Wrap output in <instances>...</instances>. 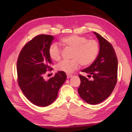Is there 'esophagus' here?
<instances>
[{
	"label": "esophagus",
	"mask_w": 132,
	"mask_h": 132,
	"mask_svg": "<svg viewBox=\"0 0 132 132\" xmlns=\"http://www.w3.org/2000/svg\"><path fill=\"white\" fill-rule=\"evenodd\" d=\"M67 78H68V79H69V78L72 77L73 75H70V74H67Z\"/></svg>",
	"instance_id": "34e87169"
}]
</instances>
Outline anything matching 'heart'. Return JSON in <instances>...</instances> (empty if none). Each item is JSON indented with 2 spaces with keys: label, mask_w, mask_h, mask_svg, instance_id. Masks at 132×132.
Returning <instances> with one entry per match:
<instances>
[{
  "label": "heart",
  "mask_w": 132,
  "mask_h": 132,
  "mask_svg": "<svg viewBox=\"0 0 132 132\" xmlns=\"http://www.w3.org/2000/svg\"><path fill=\"white\" fill-rule=\"evenodd\" d=\"M62 45L71 50L69 61H62L57 65V69L67 73H71L77 70L80 64L82 67L91 65L97 57L99 44L94 39H87L80 36L73 35L61 39ZM50 58L58 61L61 58V50L55 45H51L48 50Z\"/></svg>",
  "instance_id": "b5f03b06"
}]
</instances>
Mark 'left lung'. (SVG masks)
<instances>
[{"mask_svg":"<svg viewBox=\"0 0 132 132\" xmlns=\"http://www.w3.org/2000/svg\"><path fill=\"white\" fill-rule=\"evenodd\" d=\"M96 36L100 45L97 57L91 64L81 70L92 77L91 80L79 75L81 83L78 88L80 97L90 105L102 102L112 93L117 82L118 61L115 51L110 42L100 35Z\"/></svg>","mask_w":132,"mask_h":132,"instance_id":"obj_1","label":"left lung"}]
</instances>
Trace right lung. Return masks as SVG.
<instances>
[{
  "label": "right lung",
  "mask_w": 132,
  "mask_h": 132,
  "mask_svg": "<svg viewBox=\"0 0 132 132\" xmlns=\"http://www.w3.org/2000/svg\"><path fill=\"white\" fill-rule=\"evenodd\" d=\"M54 38L46 35L34 37L23 47L18 59L19 85L26 98L38 106L46 107L52 103L67 79L66 74L62 71L49 79L43 77L47 70L52 69L48 50Z\"/></svg>",
  "instance_id": "right-lung-1"
}]
</instances>
